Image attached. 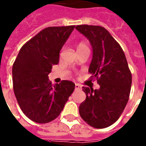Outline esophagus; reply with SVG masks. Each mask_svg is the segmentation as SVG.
<instances>
[{"mask_svg": "<svg viewBox=\"0 0 146 146\" xmlns=\"http://www.w3.org/2000/svg\"><path fill=\"white\" fill-rule=\"evenodd\" d=\"M81 86L80 84H77L76 83L75 84V90H81Z\"/></svg>", "mask_w": 146, "mask_h": 146, "instance_id": "obj_1", "label": "esophagus"}]
</instances>
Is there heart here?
I'll return each instance as SVG.
<instances>
[{
    "instance_id": "heart-1",
    "label": "heart",
    "mask_w": 146,
    "mask_h": 146,
    "mask_svg": "<svg viewBox=\"0 0 146 146\" xmlns=\"http://www.w3.org/2000/svg\"><path fill=\"white\" fill-rule=\"evenodd\" d=\"M85 47H87V45H86V44L83 43V42H80V43L77 45V49H80Z\"/></svg>"
}]
</instances>
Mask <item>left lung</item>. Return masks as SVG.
Returning <instances> with one entry per match:
<instances>
[{"instance_id": "1", "label": "left lung", "mask_w": 146, "mask_h": 146, "mask_svg": "<svg viewBox=\"0 0 146 146\" xmlns=\"http://www.w3.org/2000/svg\"><path fill=\"white\" fill-rule=\"evenodd\" d=\"M76 29L91 43L93 58L88 72L99 89L82 87L86 99L80 105L81 118L96 129L111 126L128 102L131 74L123 50L108 30L98 25H77Z\"/></svg>"}]
</instances>
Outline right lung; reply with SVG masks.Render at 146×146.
<instances>
[{"mask_svg":"<svg viewBox=\"0 0 146 146\" xmlns=\"http://www.w3.org/2000/svg\"><path fill=\"white\" fill-rule=\"evenodd\" d=\"M75 25L48 27L20 49L12 67L13 88L20 109L29 119L46 123L58 116L74 91V82L52 85L48 78L60 51Z\"/></svg>","mask_w":146,"mask_h":146,"instance_id":"right-lung-1","label":"right lung"}]
</instances>
